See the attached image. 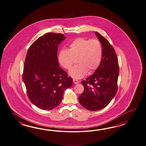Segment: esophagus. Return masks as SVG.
Returning a JSON list of instances; mask_svg holds the SVG:
<instances>
[{"label": "esophagus", "mask_w": 146, "mask_h": 146, "mask_svg": "<svg viewBox=\"0 0 146 146\" xmlns=\"http://www.w3.org/2000/svg\"><path fill=\"white\" fill-rule=\"evenodd\" d=\"M73 82L75 84H77L78 83V80H77V79H73Z\"/></svg>", "instance_id": "esophagus-1"}]
</instances>
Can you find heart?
<instances>
[{
    "label": "heart",
    "mask_w": 146,
    "mask_h": 146,
    "mask_svg": "<svg viewBox=\"0 0 146 146\" xmlns=\"http://www.w3.org/2000/svg\"><path fill=\"white\" fill-rule=\"evenodd\" d=\"M103 48L101 42L97 39L89 40L79 38L69 45L68 50H62L59 54V61L61 66L69 70L77 58L78 64L69 71L72 78H82L87 71L91 74L96 70L101 64Z\"/></svg>",
    "instance_id": "b5f03b06"
}]
</instances>
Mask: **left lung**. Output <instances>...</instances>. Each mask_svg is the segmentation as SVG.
<instances>
[{
	"instance_id": "obj_1",
	"label": "left lung",
	"mask_w": 146,
	"mask_h": 146,
	"mask_svg": "<svg viewBox=\"0 0 146 146\" xmlns=\"http://www.w3.org/2000/svg\"><path fill=\"white\" fill-rule=\"evenodd\" d=\"M103 48L101 64L93 75L82 84L84 90L79 97L80 104L90 111L105 108L116 95L119 75L118 60L112 45L97 32H95Z\"/></svg>"
}]
</instances>
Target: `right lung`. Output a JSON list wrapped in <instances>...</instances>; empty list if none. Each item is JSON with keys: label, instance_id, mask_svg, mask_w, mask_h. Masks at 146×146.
Listing matches in <instances>:
<instances>
[{"label": "right lung", "instance_id": "add662e5", "mask_svg": "<svg viewBox=\"0 0 146 146\" xmlns=\"http://www.w3.org/2000/svg\"><path fill=\"white\" fill-rule=\"evenodd\" d=\"M62 34L48 33L30 46L24 65L23 81L30 101L43 110L60 104L64 90L72 85V79L59 67L58 45L66 39Z\"/></svg>", "mask_w": 146, "mask_h": 146}]
</instances>
